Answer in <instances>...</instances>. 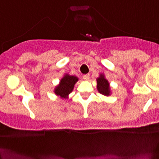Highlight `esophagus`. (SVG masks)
Segmentation results:
<instances>
[{
  "label": "esophagus",
  "mask_w": 159,
  "mask_h": 159,
  "mask_svg": "<svg viewBox=\"0 0 159 159\" xmlns=\"http://www.w3.org/2000/svg\"><path fill=\"white\" fill-rule=\"evenodd\" d=\"M89 76H90V75H89V74H85V75H83V80H86V81H87V80H89Z\"/></svg>",
  "instance_id": "obj_1"
}]
</instances>
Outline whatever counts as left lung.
Listing matches in <instances>:
<instances>
[{"instance_id":"1","label":"left lung","mask_w":159,"mask_h":159,"mask_svg":"<svg viewBox=\"0 0 159 159\" xmlns=\"http://www.w3.org/2000/svg\"><path fill=\"white\" fill-rule=\"evenodd\" d=\"M97 89L101 94L105 96H109L110 94V83L108 80L105 79L104 75L101 74L98 78H97Z\"/></svg>"}]
</instances>
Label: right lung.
Returning <instances> with one entry per match:
<instances>
[{"mask_svg":"<svg viewBox=\"0 0 159 159\" xmlns=\"http://www.w3.org/2000/svg\"><path fill=\"white\" fill-rule=\"evenodd\" d=\"M77 81L78 78L76 76L65 74L61 80L59 84L54 89L55 93L61 98H67L69 94L72 92L74 85Z\"/></svg>","mask_w":159,"mask_h":159,"instance_id":"1","label":"right lung"}]
</instances>
